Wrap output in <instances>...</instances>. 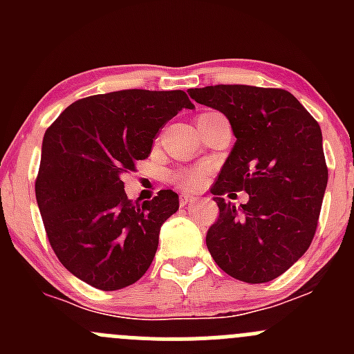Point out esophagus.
I'll return each instance as SVG.
<instances>
[{"mask_svg": "<svg viewBox=\"0 0 354 354\" xmlns=\"http://www.w3.org/2000/svg\"><path fill=\"white\" fill-rule=\"evenodd\" d=\"M195 200H197V198H195L194 195H181V197H180V203H181V205H187V203L195 202Z\"/></svg>", "mask_w": 354, "mask_h": 354, "instance_id": "1", "label": "esophagus"}]
</instances>
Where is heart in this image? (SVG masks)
I'll use <instances>...</instances> for the list:
<instances>
[{
	"label": "heart",
	"mask_w": 354,
	"mask_h": 354,
	"mask_svg": "<svg viewBox=\"0 0 354 354\" xmlns=\"http://www.w3.org/2000/svg\"><path fill=\"white\" fill-rule=\"evenodd\" d=\"M207 178V167L203 166H195V167H187V169H178L171 174V180L176 185L180 190L192 192L197 190L205 183Z\"/></svg>",
	"instance_id": "b5f03b06"
}]
</instances>
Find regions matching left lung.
Here are the masks:
<instances>
[{
	"label": "left lung",
	"mask_w": 354,
	"mask_h": 354,
	"mask_svg": "<svg viewBox=\"0 0 354 354\" xmlns=\"http://www.w3.org/2000/svg\"><path fill=\"white\" fill-rule=\"evenodd\" d=\"M188 94L226 114L236 137L210 190L219 219L207 231V248L234 279L269 283L315 236L329 178L319 123L284 88L209 85ZM233 191L249 194L240 209L222 198Z\"/></svg>",
	"instance_id": "obj_1"
}]
</instances>
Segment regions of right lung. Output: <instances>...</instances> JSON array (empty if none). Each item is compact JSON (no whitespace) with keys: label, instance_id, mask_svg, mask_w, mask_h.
<instances>
[{"label":"right lung","instance_id":"1","mask_svg":"<svg viewBox=\"0 0 354 354\" xmlns=\"http://www.w3.org/2000/svg\"><path fill=\"white\" fill-rule=\"evenodd\" d=\"M183 108H194L183 91L127 88L78 99L46 130L35 198L53 252L84 283L116 291L151 267L178 195L131 202L121 178Z\"/></svg>","mask_w":354,"mask_h":354}]
</instances>
